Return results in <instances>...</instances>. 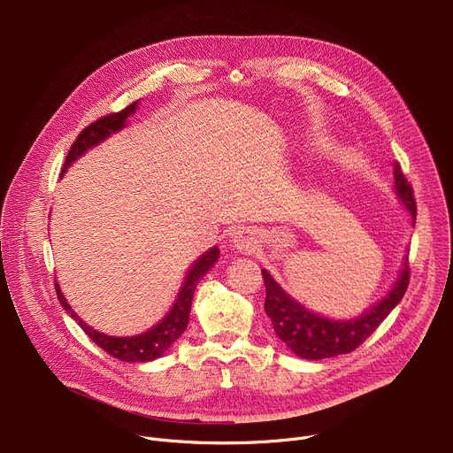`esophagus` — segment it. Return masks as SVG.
Listing matches in <instances>:
<instances>
[{"instance_id":"34e87169","label":"esophagus","mask_w":453,"mask_h":453,"mask_svg":"<svg viewBox=\"0 0 453 453\" xmlns=\"http://www.w3.org/2000/svg\"><path fill=\"white\" fill-rule=\"evenodd\" d=\"M231 243L234 249H238L240 252H245V254H250L254 249H256V233L250 231V229H238L233 233L231 236Z\"/></svg>"}]
</instances>
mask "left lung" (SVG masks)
<instances>
[{
    "label": "left lung",
    "instance_id": "obj_1",
    "mask_svg": "<svg viewBox=\"0 0 453 453\" xmlns=\"http://www.w3.org/2000/svg\"><path fill=\"white\" fill-rule=\"evenodd\" d=\"M395 182L402 203L412 215L416 224V199L409 180L405 179L402 166H395ZM409 262V260H407ZM403 264V271L395 288L374 308L365 311L362 317L353 320H330L308 311L304 306L296 303L267 271H262L265 283V311L273 320L276 335L301 358L320 360L355 351L380 325L383 319L393 311L402 301L411 281L409 264Z\"/></svg>",
    "mask_w": 453,
    "mask_h": 453
}]
</instances>
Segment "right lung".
<instances>
[{"label": "right lung", "instance_id": "obj_1", "mask_svg": "<svg viewBox=\"0 0 453 453\" xmlns=\"http://www.w3.org/2000/svg\"><path fill=\"white\" fill-rule=\"evenodd\" d=\"M136 107H138V100L118 112H109V114L91 121L88 127H84L82 133L73 142V145L66 156V161H64L62 172H66V168L77 157H81L88 149L104 142L109 134L119 131V128L125 125L127 116H131L136 111ZM219 254H220L219 249L213 247L211 250L203 254V257H199L197 264L189 269L186 281L180 288V294H179L173 308L170 310V313L159 322L157 326H154L147 334H142L136 337H109V335H104V334L89 328V325H86V322L72 310L68 301L64 299L57 283H55V292H57V297H58L60 304L64 306V310H66L79 322V326L86 332V335L105 353H109L111 357H114L121 362H150L154 358H159L186 330L189 310H191V299H193V292H196L197 281L213 267V264L219 260Z\"/></svg>", "mask_w": 453, "mask_h": 453}]
</instances>
